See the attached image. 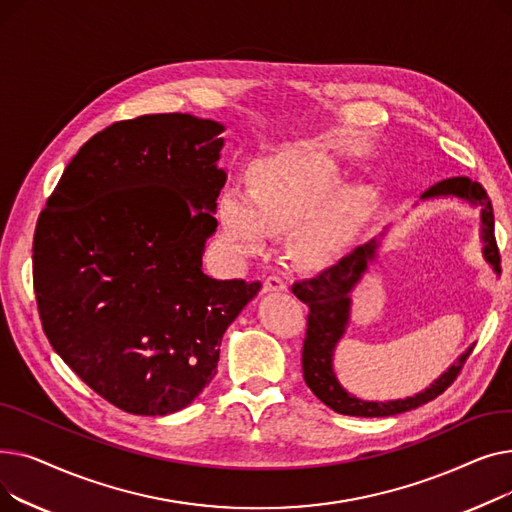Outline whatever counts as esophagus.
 I'll use <instances>...</instances> for the list:
<instances>
[{
	"instance_id": "obj_1",
	"label": "esophagus",
	"mask_w": 512,
	"mask_h": 512,
	"mask_svg": "<svg viewBox=\"0 0 512 512\" xmlns=\"http://www.w3.org/2000/svg\"><path fill=\"white\" fill-rule=\"evenodd\" d=\"M288 288V282L282 278V276H267L263 280V292H284Z\"/></svg>"
}]
</instances>
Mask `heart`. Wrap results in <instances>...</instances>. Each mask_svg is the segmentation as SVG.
<instances>
[{"label": "heart", "instance_id": "1", "mask_svg": "<svg viewBox=\"0 0 512 512\" xmlns=\"http://www.w3.org/2000/svg\"><path fill=\"white\" fill-rule=\"evenodd\" d=\"M332 161L311 149H288L255 161L249 170V197L226 188L220 197L224 234L249 251L265 242V228L299 230L297 251L309 261L340 255L355 238L367 193L340 186Z\"/></svg>", "mask_w": 512, "mask_h": 512}]
</instances>
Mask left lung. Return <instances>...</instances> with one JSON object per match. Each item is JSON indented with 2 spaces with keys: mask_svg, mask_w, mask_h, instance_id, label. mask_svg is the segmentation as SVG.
Masks as SVG:
<instances>
[{
  "mask_svg": "<svg viewBox=\"0 0 512 512\" xmlns=\"http://www.w3.org/2000/svg\"><path fill=\"white\" fill-rule=\"evenodd\" d=\"M446 197L463 199L481 209V253L486 263L492 267V272L498 276L500 253L494 236V209L486 188L479 182L469 180L467 176H456L429 186L421 195V201ZM378 249L380 238H371L365 245H359L355 251L344 255L336 265L328 267L326 272L292 286V292L297 294V299H301L309 307L307 336L303 342V378L311 392L324 405L342 415L388 417L417 409L425 405V402L440 396L456 380V375H459L467 357L473 351V346H469L438 380H434V384H429V388H425L423 392L407 398L386 402L363 400L353 396L338 382L334 371V351L346 332L348 319H351V292L369 270V263L378 257Z\"/></svg>",
  "mask_w": 512,
  "mask_h": 512,
  "instance_id": "1",
  "label": "left lung"
}]
</instances>
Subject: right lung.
<instances>
[{"mask_svg": "<svg viewBox=\"0 0 512 512\" xmlns=\"http://www.w3.org/2000/svg\"><path fill=\"white\" fill-rule=\"evenodd\" d=\"M224 124L151 114L97 132L39 215L33 284L64 363L132 415H170L203 392L228 326L261 284L213 280L205 242Z\"/></svg>", "mask_w": 512, "mask_h": 512, "instance_id": "right-lung-1", "label": "right lung"}]
</instances>
